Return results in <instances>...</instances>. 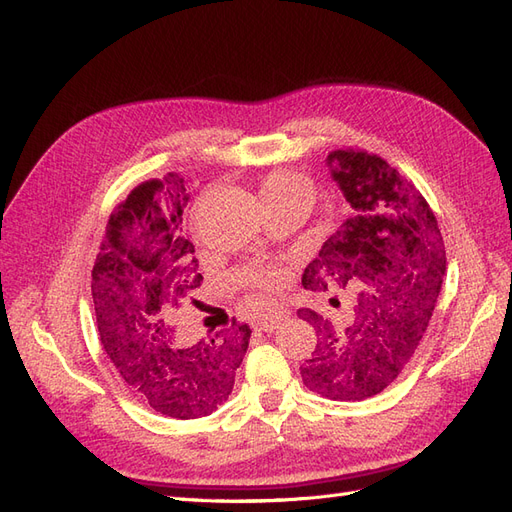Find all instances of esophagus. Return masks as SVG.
<instances>
[{
	"mask_svg": "<svg viewBox=\"0 0 512 512\" xmlns=\"http://www.w3.org/2000/svg\"><path fill=\"white\" fill-rule=\"evenodd\" d=\"M286 320H288L286 309L271 307V309H267V312L258 318L256 324H258V329H262V331H273V329L280 327V324L286 322Z\"/></svg>",
	"mask_w": 512,
	"mask_h": 512,
	"instance_id": "34e87169",
	"label": "esophagus"
}]
</instances>
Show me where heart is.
Segmentation results:
<instances>
[{"instance_id": "obj_1", "label": "heart", "mask_w": 512, "mask_h": 512, "mask_svg": "<svg viewBox=\"0 0 512 512\" xmlns=\"http://www.w3.org/2000/svg\"><path fill=\"white\" fill-rule=\"evenodd\" d=\"M260 198L267 209L273 205L288 203V200H305V203H312L314 185L301 173H292V170H275V173H269L265 179H262ZM237 282L256 290H275L284 282V271L273 265L254 262V265L239 269Z\"/></svg>"}]
</instances>
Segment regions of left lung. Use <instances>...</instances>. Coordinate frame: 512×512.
Segmentation results:
<instances>
[{"mask_svg":"<svg viewBox=\"0 0 512 512\" xmlns=\"http://www.w3.org/2000/svg\"><path fill=\"white\" fill-rule=\"evenodd\" d=\"M327 164L352 213L301 282L309 290L354 286L359 297L354 318L342 327L299 309L320 335L301 378L322 397L361 401L382 393L410 363L438 301L446 252L427 200L389 162L337 149Z\"/></svg>","mask_w":512,"mask_h":512,"instance_id":"8db88e82","label":"left lung"}]
</instances>
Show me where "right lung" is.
Instances as JSON below:
<instances>
[{
    "mask_svg": "<svg viewBox=\"0 0 512 512\" xmlns=\"http://www.w3.org/2000/svg\"><path fill=\"white\" fill-rule=\"evenodd\" d=\"M188 200L177 173L138 185L111 213L91 271L100 342L119 378L153 410L181 421L224 404L252 335L232 320L207 339H185L181 312L198 305L203 282L194 245L181 237Z\"/></svg>",
    "mask_w": 512,
    "mask_h": 512,
    "instance_id": "1",
    "label": "right lung"
}]
</instances>
